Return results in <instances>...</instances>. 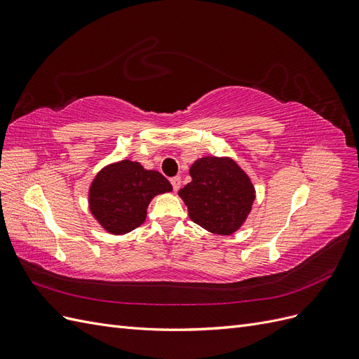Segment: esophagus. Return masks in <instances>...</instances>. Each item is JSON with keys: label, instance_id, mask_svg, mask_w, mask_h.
I'll use <instances>...</instances> for the list:
<instances>
[{"label": "esophagus", "instance_id": "1", "mask_svg": "<svg viewBox=\"0 0 359 359\" xmlns=\"http://www.w3.org/2000/svg\"><path fill=\"white\" fill-rule=\"evenodd\" d=\"M170 184H172V187H173V190H178L180 189V186H181V178L180 177H173V178H170Z\"/></svg>", "mask_w": 359, "mask_h": 359}]
</instances>
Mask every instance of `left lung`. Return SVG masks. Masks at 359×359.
Segmentation results:
<instances>
[{"label":"left lung","instance_id":"8db88e82","mask_svg":"<svg viewBox=\"0 0 359 359\" xmlns=\"http://www.w3.org/2000/svg\"><path fill=\"white\" fill-rule=\"evenodd\" d=\"M191 182L180 190L190 219L206 231L231 235L252 210L255 189L231 158L203 157L193 163Z\"/></svg>","mask_w":359,"mask_h":359}]
</instances>
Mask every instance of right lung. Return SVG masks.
Returning a JSON list of instances; mask_svg holds the SVG:
<instances>
[{
	"instance_id": "obj_1",
	"label": "right lung",
	"mask_w": 359,
	"mask_h": 359,
	"mask_svg": "<svg viewBox=\"0 0 359 359\" xmlns=\"http://www.w3.org/2000/svg\"><path fill=\"white\" fill-rule=\"evenodd\" d=\"M170 190V182L160 172L123 160L93 181L90 210L107 232L121 235L144 223L147 206L156 194Z\"/></svg>"
}]
</instances>
